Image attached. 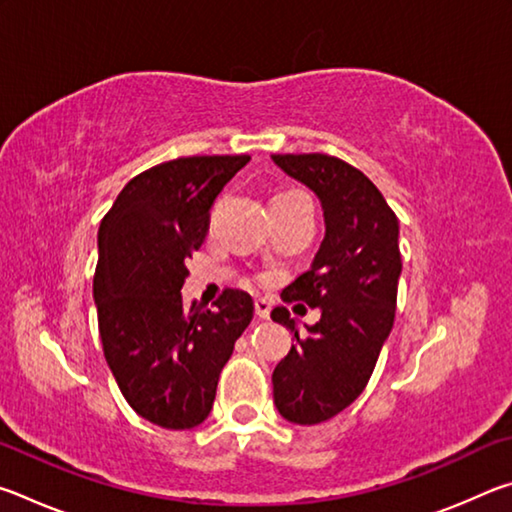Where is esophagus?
<instances>
[{
	"label": "esophagus",
	"mask_w": 512,
	"mask_h": 512,
	"mask_svg": "<svg viewBox=\"0 0 512 512\" xmlns=\"http://www.w3.org/2000/svg\"><path fill=\"white\" fill-rule=\"evenodd\" d=\"M255 314H257V318L266 320L268 316H271V302L264 300V298H257L255 300Z\"/></svg>",
	"instance_id": "obj_1"
}]
</instances>
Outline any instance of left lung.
<instances>
[{
    "mask_svg": "<svg viewBox=\"0 0 512 512\" xmlns=\"http://www.w3.org/2000/svg\"><path fill=\"white\" fill-rule=\"evenodd\" d=\"M273 162L314 189L325 210L314 264L282 293L287 302L320 307V320L300 336L287 307L271 311L296 339L273 370L277 411L289 422L318 424L357 400L391 334L402 273L400 223L366 173L341 158L277 153Z\"/></svg>",
    "mask_w": 512,
    "mask_h": 512,
    "instance_id": "8db88e82",
    "label": "left lung"
}]
</instances>
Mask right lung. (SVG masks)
Returning a JSON list of instances; mask_svg holds the SVG:
<instances>
[{"instance_id": "obj_1", "label": "right lung", "mask_w": 512, "mask_h": 512, "mask_svg": "<svg viewBox=\"0 0 512 512\" xmlns=\"http://www.w3.org/2000/svg\"><path fill=\"white\" fill-rule=\"evenodd\" d=\"M250 155H192L146 169L99 225L94 271L103 357L131 409L164 429H192L212 411L216 384L253 320V298L223 289L212 309L183 305L187 262L210 210Z\"/></svg>"}]
</instances>
